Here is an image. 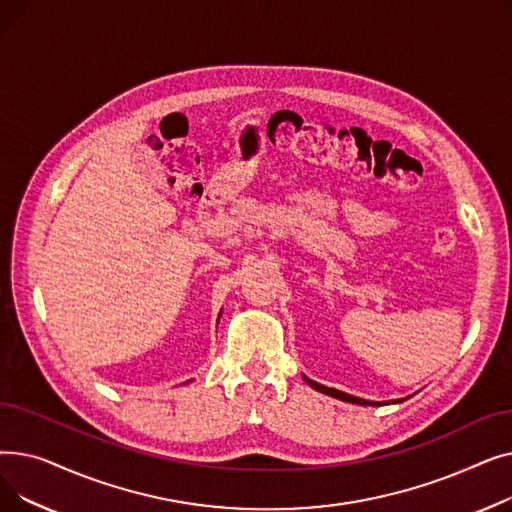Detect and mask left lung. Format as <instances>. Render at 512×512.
<instances>
[{
  "label": "left lung",
  "mask_w": 512,
  "mask_h": 512,
  "mask_svg": "<svg viewBox=\"0 0 512 512\" xmlns=\"http://www.w3.org/2000/svg\"><path fill=\"white\" fill-rule=\"evenodd\" d=\"M305 382L311 386V388H315L317 392H324V394H328V396H334V398H338V400H344V402H353V405H369V407H380V402H371V400H363V398H357V396H351V394H346V392H340V390H334V388H328V386H321V384H317V382H313V380H309V378H305Z\"/></svg>",
  "instance_id": "8db88e82"
}]
</instances>
